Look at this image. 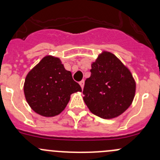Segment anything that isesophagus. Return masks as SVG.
Wrapping results in <instances>:
<instances>
[{"mask_svg": "<svg viewBox=\"0 0 160 160\" xmlns=\"http://www.w3.org/2000/svg\"><path fill=\"white\" fill-rule=\"evenodd\" d=\"M80 87H81L82 89H83V87H84V80H81V81L80 82Z\"/></svg>", "mask_w": 160, "mask_h": 160, "instance_id": "34e87169", "label": "esophagus"}]
</instances>
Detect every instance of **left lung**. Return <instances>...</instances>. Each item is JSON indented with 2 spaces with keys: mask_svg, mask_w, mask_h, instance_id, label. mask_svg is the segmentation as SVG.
Segmentation results:
<instances>
[{
  "mask_svg": "<svg viewBox=\"0 0 160 160\" xmlns=\"http://www.w3.org/2000/svg\"><path fill=\"white\" fill-rule=\"evenodd\" d=\"M83 101L90 112L104 119L123 114L133 101L135 80L129 69L113 53L103 51L91 64Z\"/></svg>",
  "mask_w": 160,
  "mask_h": 160,
  "instance_id": "8db88e82",
  "label": "left lung"
}]
</instances>
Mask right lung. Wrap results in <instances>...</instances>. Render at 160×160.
I'll return each instance as SVG.
<instances>
[{"label": "right lung", "instance_id": "1", "mask_svg": "<svg viewBox=\"0 0 160 160\" xmlns=\"http://www.w3.org/2000/svg\"><path fill=\"white\" fill-rule=\"evenodd\" d=\"M72 73L64 68L60 59L46 56L25 77L24 93L28 105L44 117H54L67 107L70 95L81 92Z\"/></svg>", "mask_w": 160, "mask_h": 160}]
</instances>
